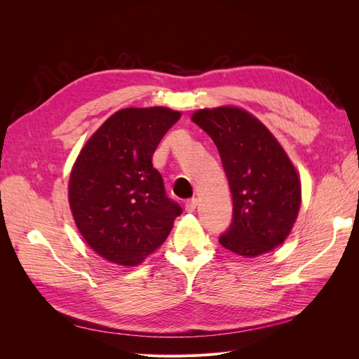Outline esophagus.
<instances>
[{"label":"esophagus","mask_w":359,"mask_h":359,"mask_svg":"<svg viewBox=\"0 0 359 359\" xmlns=\"http://www.w3.org/2000/svg\"><path fill=\"white\" fill-rule=\"evenodd\" d=\"M196 206H198V199L196 198H191L186 203V211L187 212H193L194 210H196Z\"/></svg>","instance_id":"1"}]
</instances>
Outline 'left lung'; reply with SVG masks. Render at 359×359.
<instances>
[{
    "mask_svg": "<svg viewBox=\"0 0 359 359\" xmlns=\"http://www.w3.org/2000/svg\"><path fill=\"white\" fill-rule=\"evenodd\" d=\"M193 121L211 136L229 181L233 214L219 243L245 257L283 243L301 205V182L269 130L238 107L202 109Z\"/></svg>",
    "mask_w": 359,
    "mask_h": 359,
    "instance_id": "1",
    "label": "left lung"
}]
</instances>
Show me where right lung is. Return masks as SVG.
<instances>
[{"instance_id":"right-lung-1","label":"right lung","mask_w":359,"mask_h":359,"mask_svg":"<svg viewBox=\"0 0 359 359\" xmlns=\"http://www.w3.org/2000/svg\"><path fill=\"white\" fill-rule=\"evenodd\" d=\"M181 118L168 107H127L90 137L76 160L69 201L95 253L135 266L168 238L182 208L165 190L153 154Z\"/></svg>"}]
</instances>
